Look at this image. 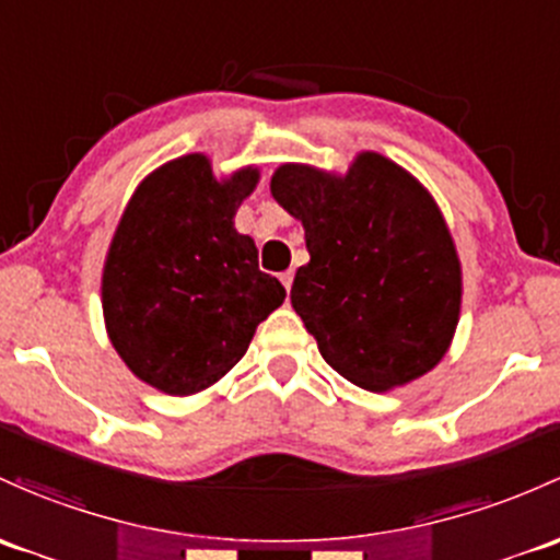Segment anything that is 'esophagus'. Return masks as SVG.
Instances as JSON below:
<instances>
[{"mask_svg":"<svg viewBox=\"0 0 560 560\" xmlns=\"http://www.w3.org/2000/svg\"><path fill=\"white\" fill-rule=\"evenodd\" d=\"M279 279H281V284H284V290L290 292L292 290V281H295V270H284V273H281Z\"/></svg>","mask_w":560,"mask_h":560,"instance_id":"obj_1","label":"esophagus"}]
</instances>
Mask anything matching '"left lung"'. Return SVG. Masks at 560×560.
Returning <instances> with one entry per match:
<instances>
[{
    "mask_svg": "<svg viewBox=\"0 0 560 560\" xmlns=\"http://www.w3.org/2000/svg\"><path fill=\"white\" fill-rule=\"evenodd\" d=\"M273 198L305 228L292 308L346 381L386 392L448 351L462 268L438 203L397 163L362 152L346 176L281 166Z\"/></svg>",
    "mask_w": 560,
    "mask_h": 560,
    "instance_id": "8db88e82",
    "label": "left lung"
}]
</instances>
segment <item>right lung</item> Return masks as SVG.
<instances>
[{
	"instance_id": "right-lung-1",
	"label": "right lung",
	"mask_w": 560,
	"mask_h": 560,
	"mask_svg": "<svg viewBox=\"0 0 560 560\" xmlns=\"http://www.w3.org/2000/svg\"><path fill=\"white\" fill-rule=\"evenodd\" d=\"M257 168L217 182L203 155H185L133 192L104 265L112 346L144 384L196 394L246 354L287 290L262 273L257 246L233 228Z\"/></svg>"
}]
</instances>
